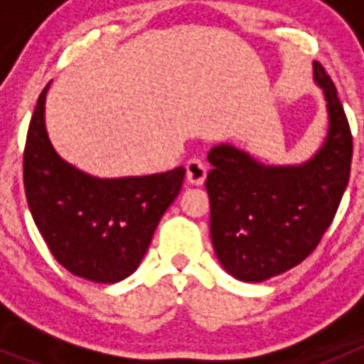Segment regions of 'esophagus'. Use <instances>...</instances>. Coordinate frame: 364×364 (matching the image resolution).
<instances>
[{"label": "esophagus", "instance_id": "34e87169", "mask_svg": "<svg viewBox=\"0 0 364 364\" xmlns=\"http://www.w3.org/2000/svg\"><path fill=\"white\" fill-rule=\"evenodd\" d=\"M186 176H188V182L191 186H202L204 184L205 180V173H208V169H205V164L202 162L200 159H191L188 162V166H186Z\"/></svg>", "mask_w": 364, "mask_h": 364}]
</instances>
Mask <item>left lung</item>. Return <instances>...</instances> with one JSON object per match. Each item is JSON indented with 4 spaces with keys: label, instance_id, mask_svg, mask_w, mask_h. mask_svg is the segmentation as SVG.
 I'll return each instance as SVG.
<instances>
[{
    "label": "left lung",
    "instance_id": "1",
    "mask_svg": "<svg viewBox=\"0 0 364 364\" xmlns=\"http://www.w3.org/2000/svg\"><path fill=\"white\" fill-rule=\"evenodd\" d=\"M314 80L326 100L328 133L310 160L268 166L230 144L208 153L211 242L222 268L239 281L262 282L301 264L330 228L348 186L352 133L345 109L317 62Z\"/></svg>",
    "mask_w": 364,
    "mask_h": 364
}]
</instances>
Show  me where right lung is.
I'll use <instances>...</instances> for the list:
<instances>
[{
	"instance_id": "1",
	"label": "right lung",
	"mask_w": 364,
	"mask_h": 364,
	"mask_svg": "<svg viewBox=\"0 0 364 364\" xmlns=\"http://www.w3.org/2000/svg\"><path fill=\"white\" fill-rule=\"evenodd\" d=\"M47 83L28 125L23 153L27 204L54 259L73 275L102 284L124 281L140 266L186 169L98 178L54 151L45 129Z\"/></svg>"
}]
</instances>
